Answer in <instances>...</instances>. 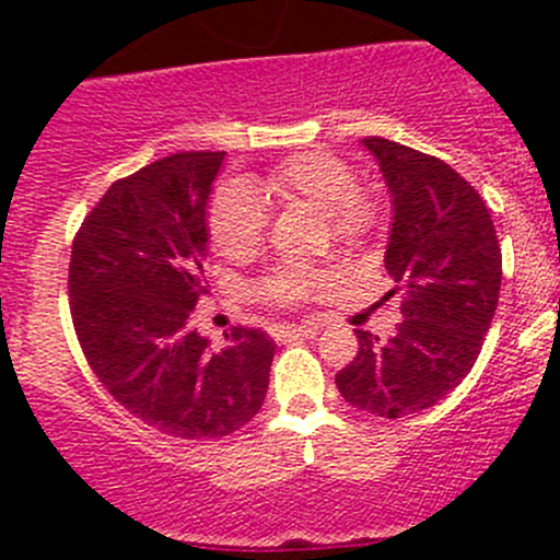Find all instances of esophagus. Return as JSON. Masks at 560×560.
Here are the masks:
<instances>
[{"instance_id": "esophagus-1", "label": "esophagus", "mask_w": 560, "mask_h": 560, "mask_svg": "<svg viewBox=\"0 0 560 560\" xmlns=\"http://www.w3.org/2000/svg\"><path fill=\"white\" fill-rule=\"evenodd\" d=\"M316 325H273L270 327V336L276 341H290V338H301V336H314Z\"/></svg>"}]
</instances>
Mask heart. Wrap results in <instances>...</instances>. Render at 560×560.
<instances>
[{
  "instance_id": "b5f03b06",
  "label": "heart",
  "mask_w": 560,
  "mask_h": 560,
  "mask_svg": "<svg viewBox=\"0 0 560 560\" xmlns=\"http://www.w3.org/2000/svg\"><path fill=\"white\" fill-rule=\"evenodd\" d=\"M358 180L341 160L319 151L298 154L268 173L259 191L276 202H306L325 213V228L336 244L352 246L374 228V206L360 195ZM265 208L244 180H224L208 206V233L213 246L230 259L252 254L262 241ZM325 276L303 268H281L265 276L257 295L273 303H298L322 287Z\"/></svg>"
}]
</instances>
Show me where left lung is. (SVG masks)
<instances>
[{"instance_id": "obj_1", "label": "left lung", "mask_w": 560, "mask_h": 560, "mask_svg": "<svg viewBox=\"0 0 560 560\" xmlns=\"http://www.w3.org/2000/svg\"><path fill=\"white\" fill-rule=\"evenodd\" d=\"M360 143L393 200L385 268L406 319L389 338L354 330L360 352L336 387L354 409L395 420L439 404L474 369L499 306L501 248L488 206L447 162L385 138Z\"/></svg>"}]
</instances>
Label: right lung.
I'll use <instances>...</instances> for the list:
<instances>
[{"mask_svg":"<svg viewBox=\"0 0 560 560\" xmlns=\"http://www.w3.org/2000/svg\"><path fill=\"white\" fill-rule=\"evenodd\" d=\"M224 151H180L110 184L72 241L70 312L89 365L138 420L175 439H222L268 393L276 343L191 327L208 295V200Z\"/></svg>","mask_w":560,"mask_h":560,"instance_id":"add662e5","label":"right lung"}]
</instances>
